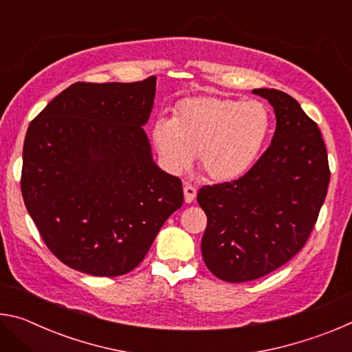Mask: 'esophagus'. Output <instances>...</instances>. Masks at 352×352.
Instances as JSON below:
<instances>
[{"label": "esophagus", "instance_id": "34e87169", "mask_svg": "<svg viewBox=\"0 0 352 352\" xmlns=\"http://www.w3.org/2000/svg\"><path fill=\"white\" fill-rule=\"evenodd\" d=\"M183 190H184V201H186V204H192L195 195H197V188L192 186V184H184Z\"/></svg>", "mask_w": 352, "mask_h": 352}]
</instances>
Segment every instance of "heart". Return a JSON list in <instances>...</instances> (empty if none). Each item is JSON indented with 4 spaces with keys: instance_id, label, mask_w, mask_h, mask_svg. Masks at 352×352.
I'll use <instances>...</instances> for the list:
<instances>
[{
    "instance_id": "heart-1",
    "label": "heart",
    "mask_w": 352,
    "mask_h": 352,
    "mask_svg": "<svg viewBox=\"0 0 352 352\" xmlns=\"http://www.w3.org/2000/svg\"><path fill=\"white\" fill-rule=\"evenodd\" d=\"M270 132V116L258 100L190 98L172 118H158L152 140L160 157L175 174L192 164L212 182H231L252 169Z\"/></svg>"
}]
</instances>
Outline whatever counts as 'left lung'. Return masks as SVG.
Listing matches in <instances>:
<instances>
[{"label":"left lung","mask_w":352,"mask_h":352,"mask_svg":"<svg viewBox=\"0 0 352 352\" xmlns=\"http://www.w3.org/2000/svg\"><path fill=\"white\" fill-rule=\"evenodd\" d=\"M276 115L272 144L247 174L206 184L197 201L208 217L201 254L214 276L253 281L306 245L326 199L331 170L317 122L287 93L256 88Z\"/></svg>","instance_id":"left-lung-1"}]
</instances>
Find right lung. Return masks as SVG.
<instances>
[{"label":"right lung","mask_w":352,"mask_h":352,"mask_svg":"<svg viewBox=\"0 0 352 352\" xmlns=\"http://www.w3.org/2000/svg\"><path fill=\"white\" fill-rule=\"evenodd\" d=\"M157 77L77 82L29 124L21 194L58 261L93 276H121L144 259L183 204L178 177L153 163L141 126Z\"/></svg>","instance_id":"1"}]
</instances>
